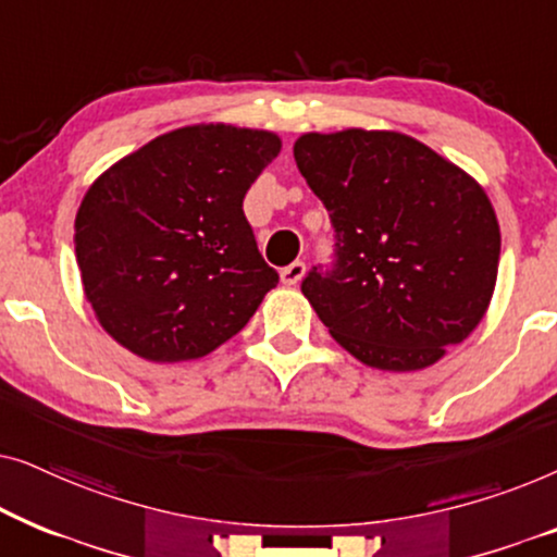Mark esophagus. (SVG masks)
Instances as JSON below:
<instances>
[{
	"instance_id": "34e87169",
	"label": "esophagus",
	"mask_w": 557,
	"mask_h": 557,
	"mask_svg": "<svg viewBox=\"0 0 557 557\" xmlns=\"http://www.w3.org/2000/svg\"><path fill=\"white\" fill-rule=\"evenodd\" d=\"M304 271H307V265H304V261H294L288 263L281 269V281H284L286 286H296L304 276Z\"/></svg>"
}]
</instances>
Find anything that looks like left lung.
I'll use <instances>...</instances> for the list:
<instances>
[{"label":"left lung","mask_w":557,"mask_h":557,"mask_svg":"<svg viewBox=\"0 0 557 557\" xmlns=\"http://www.w3.org/2000/svg\"><path fill=\"white\" fill-rule=\"evenodd\" d=\"M294 159L334 227L301 292L334 339L380 370H421L482 322L499 265L484 189L395 132L304 134Z\"/></svg>","instance_id":"left-lung-1"}]
</instances>
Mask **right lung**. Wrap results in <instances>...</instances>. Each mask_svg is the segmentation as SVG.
I'll list each match as a JSON object with an SVG mask.
<instances>
[{"label": "right lung", "instance_id": "obj_1", "mask_svg": "<svg viewBox=\"0 0 557 557\" xmlns=\"http://www.w3.org/2000/svg\"><path fill=\"white\" fill-rule=\"evenodd\" d=\"M281 151L271 132L185 126L101 174L75 218L86 299L119 345L195 360L238 334L278 284L243 197Z\"/></svg>", "mask_w": 557, "mask_h": 557}]
</instances>
